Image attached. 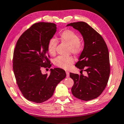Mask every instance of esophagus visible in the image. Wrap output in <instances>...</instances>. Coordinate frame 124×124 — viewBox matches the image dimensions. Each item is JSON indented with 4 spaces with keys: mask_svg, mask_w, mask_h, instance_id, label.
Returning a JSON list of instances; mask_svg holds the SVG:
<instances>
[{
    "mask_svg": "<svg viewBox=\"0 0 124 124\" xmlns=\"http://www.w3.org/2000/svg\"><path fill=\"white\" fill-rule=\"evenodd\" d=\"M66 77L67 78L69 77V76H70V74H69V71H66Z\"/></svg>",
    "mask_w": 124,
    "mask_h": 124,
    "instance_id": "esophagus-1",
    "label": "esophagus"
}]
</instances>
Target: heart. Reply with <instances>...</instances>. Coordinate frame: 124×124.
I'll list each match as a JSON object with an SVG mask.
<instances>
[{
	"label": "heart",
	"instance_id": "1",
	"mask_svg": "<svg viewBox=\"0 0 124 124\" xmlns=\"http://www.w3.org/2000/svg\"><path fill=\"white\" fill-rule=\"evenodd\" d=\"M60 39L64 42L70 45V52L74 55H78L81 53L82 47L80 44V37L70 29H65L59 34ZM57 41L55 38H52L47 44V51L51 55L55 54ZM74 58L71 56H58L54 59V64L57 67L63 69H69L73 63Z\"/></svg>",
	"mask_w": 124,
	"mask_h": 124
}]
</instances>
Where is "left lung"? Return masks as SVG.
<instances>
[{
    "instance_id": "8db88e82",
    "label": "left lung",
    "mask_w": 124,
    "mask_h": 124,
    "mask_svg": "<svg viewBox=\"0 0 124 124\" xmlns=\"http://www.w3.org/2000/svg\"><path fill=\"white\" fill-rule=\"evenodd\" d=\"M72 26L83 36L84 48L76 67L87 72V76L70 72L74 80L71 92L75 98L88 101L98 98L106 87L110 74L109 56L103 37L86 23H72Z\"/></svg>"
}]
</instances>
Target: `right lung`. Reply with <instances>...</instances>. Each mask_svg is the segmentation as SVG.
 <instances>
[{
    "label": "right lung",
    "mask_w": 124,
    "mask_h": 124,
    "mask_svg": "<svg viewBox=\"0 0 124 124\" xmlns=\"http://www.w3.org/2000/svg\"><path fill=\"white\" fill-rule=\"evenodd\" d=\"M56 31L54 23H36L21 34L16 43L13 57L16 82L23 96L34 103L49 99L58 84L66 77L65 71L59 68L51 69L50 75L41 72V67L50 64L47 44Z\"/></svg>",
    "instance_id": "add662e5"
}]
</instances>
